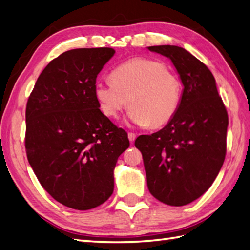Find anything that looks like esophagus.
Listing matches in <instances>:
<instances>
[{"mask_svg": "<svg viewBox=\"0 0 250 250\" xmlns=\"http://www.w3.org/2000/svg\"><path fill=\"white\" fill-rule=\"evenodd\" d=\"M127 137H129V139H130V142L131 143H133L135 141V138H136V135L134 134V133H129V134H127Z\"/></svg>", "mask_w": 250, "mask_h": 250, "instance_id": "34e87169", "label": "esophagus"}]
</instances>
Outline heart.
Listing matches in <instances>:
<instances>
[{"mask_svg": "<svg viewBox=\"0 0 250 250\" xmlns=\"http://www.w3.org/2000/svg\"><path fill=\"white\" fill-rule=\"evenodd\" d=\"M95 95L106 117L117 118L129 103L132 124L156 129L176 116L181 103L182 83L164 62L136 57L116 67L112 81H98Z\"/></svg>", "mask_w": 250, "mask_h": 250, "instance_id": "1", "label": "heart"}]
</instances>
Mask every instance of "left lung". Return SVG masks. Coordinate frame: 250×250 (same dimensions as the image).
I'll return each mask as SVG.
<instances>
[{
  "label": "left lung",
  "mask_w": 250,
  "mask_h": 250,
  "mask_svg": "<svg viewBox=\"0 0 250 250\" xmlns=\"http://www.w3.org/2000/svg\"><path fill=\"white\" fill-rule=\"evenodd\" d=\"M169 59L184 86L175 117L163 129L136 138L151 195L181 207L205 194L222 168L228 113L208 68L177 45L148 46Z\"/></svg>",
  "instance_id": "left-lung-1"
}]
</instances>
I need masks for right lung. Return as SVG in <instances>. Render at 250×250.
<instances>
[{
  "instance_id": "add662e5",
  "label": "right lung",
  "mask_w": 250,
  "mask_h": 250,
  "mask_svg": "<svg viewBox=\"0 0 250 250\" xmlns=\"http://www.w3.org/2000/svg\"><path fill=\"white\" fill-rule=\"evenodd\" d=\"M114 54L112 48L63 52L40 73L26 104L28 163L42 188L75 210L111 197L116 163L130 146L95 95L98 74Z\"/></svg>"
}]
</instances>
